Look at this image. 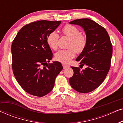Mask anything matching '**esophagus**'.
<instances>
[{"mask_svg":"<svg viewBox=\"0 0 123 123\" xmlns=\"http://www.w3.org/2000/svg\"><path fill=\"white\" fill-rule=\"evenodd\" d=\"M63 68L64 69H66V68H68L69 67V65H65V64H63Z\"/></svg>","mask_w":123,"mask_h":123,"instance_id":"34e87169","label":"esophagus"}]
</instances>
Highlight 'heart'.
<instances>
[{
    "mask_svg": "<svg viewBox=\"0 0 123 123\" xmlns=\"http://www.w3.org/2000/svg\"><path fill=\"white\" fill-rule=\"evenodd\" d=\"M65 36L70 38L68 49L60 50L55 54V59L63 64H69L75 56V51L78 54L82 53L87 45V38L81 34L80 30L71 25H67L62 29ZM59 36L55 31L51 32L46 38L47 43L52 49L56 50L58 46Z\"/></svg>",
    "mask_w": 123,
    "mask_h": 123,
    "instance_id": "obj_1",
    "label": "heart"
}]
</instances>
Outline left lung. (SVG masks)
I'll list each match as a JSON object with an SVG mask.
<instances>
[{
  "instance_id": "8db88e82",
  "label": "left lung",
  "mask_w": 123,
  "mask_h": 123,
  "mask_svg": "<svg viewBox=\"0 0 123 123\" xmlns=\"http://www.w3.org/2000/svg\"><path fill=\"white\" fill-rule=\"evenodd\" d=\"M70 24L77 25L85 30L87 45L84 51L76 59L85 69L71 67L73 75L69 78L72 88L80 93H88L95 90L106 77L111 66L112 46L106 30L95 21L88 18L74 20Z\"/></svg>"
}]
</instances>
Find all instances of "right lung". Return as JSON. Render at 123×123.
<instances>
[{
	"label": "right lung",
	"mask_w": 123,
	"mask_h": 123,
	"mask_svg": "<svg viewBox=\"0 0 123 123\" xmlns=\"http://www.w3.org/2000/svg\"><path fill=\"white\" fill-rule=\"evenodd\" d=\"M61 21L43 20L26 25L12 44V70L17 81L26 92L43 97L53 90L57 75L63 69L60 62L49 63L53 53L46 41Z\"/></svg>",
	"instance_id": "add662e5"
}]
</instances>
